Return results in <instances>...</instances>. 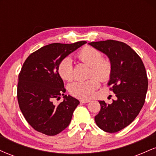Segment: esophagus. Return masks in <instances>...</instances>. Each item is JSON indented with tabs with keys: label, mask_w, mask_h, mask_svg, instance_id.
<instances>
[{
	"label": "esophagus",
	"mask_w": 156,
	"mask_h": 156,
	"mask_svg": "<svg viewBox=\"0 0 156 156\" xmlns=\"http://www.w3.org/2000/svg\"><path fill=\"white\" fill-rule=\"evenodd\" d=\"M90 102V100H81L80 101V103H87Z\"/></svg>",
	"instance_id": "esophagus-1"
}]
</instances>
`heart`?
<instances>
[{
	"label": "heart",
	"mask_w": 156,
	"mask_h": 156,
	"mask_svg": "<svg viewBox=\"0 0 156 156\" xmlns=\"http://www.w3.org/2000/svg\"><path fill=\"white\" fill-rule=\"evenodd\" d=\"M78 58L84 64L90 67L89 76H92L84 81H74L68 86L69 93L78 99H89L100 87L99 78L101 81H107L112 73L111 62L103 58L102 53L98 50L92 47H86L80 51ZM58 73L61 78L66 80L73 78V66L72 60L64 58L59 62Z\"/></svg>",
	"instance_id": "heart-1"
}]
</instances>
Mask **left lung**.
<instances>
[{"instance_id":"8db88e82","label":"left lung","mask_w":156,"mask_h":156,"mask_svg":"<svg viewBox=\"0 0 156 156\" xmlns=\"http://www.w3.org/2000/svg\"><path fill=\"white\" fill-rule=\"evenodd\" d=\"M89 44L110 60L112 73L108 85L117 97L111 104L99 101L101 111L94 120L101 129L116 133L129 125L144 105L148 87L145 67L139 55L124 42L110 39Z\"/></svg>"}]
</instances>
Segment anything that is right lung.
Returning a JSON list of instances; mask_svg holds the SVG:
<instances>
[{
    "label": "right lung",
    "mask_w": 156,
    "mask_h": 156,
    "mask_svg": "<svg viewBox=\"0 0 156 156\" xmlns=\"http://www.w3.org/2000/svg\"><path fill=\"white\" fill-rule=\"evenodd\" d=\"M87 43H52L31 53L23 64L18 76L17 101L26 121L34 129L55 136L67 128L80 102L64 93L66 89L58 73L59 62ZM63 95L59 105L53 103Z\"/></svg>",
    "instance_id": "obj_1"
}]
</instances>
